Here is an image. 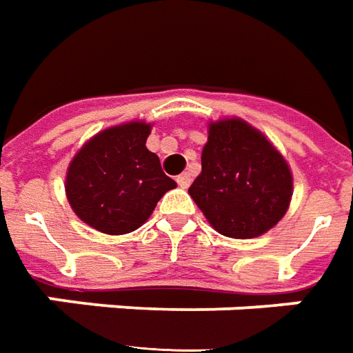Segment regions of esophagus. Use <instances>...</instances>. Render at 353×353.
Segmentation results:
<instances>
[{
    "label": "esophagus",
    "instance_id": "esophagus-1",
    "mask_svg": "<svg viewBox=\"0 0 353 353\" xmlns=\"http://www.w3.org/2000/svg\"><path fill=\"white\" fill-rule=\"evenodd\" d=\"M177 185H179L181 189H187V187L191 185V176H189V174H181V176H177Z\"/></svg>",
    "mask_w": 353,
    "mask_h": 353
}]
</instances>
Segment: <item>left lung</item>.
I'll return each instance as SVG.
<instances>
[{"mask_svg": "<svg viewBox=\"0 0 353 353\" xmlns=\"http://www.w3.org/2000/svg\"><path fill=\"white\" fill-rule=\"evenodd\" d=\"M201 162L189 194L219 235L256 239L287 214L292 199L290 166L246 120L233 117L208 122Z\"/></svg>", "mask_w": 353, "mask_h": 353, "instance_id": "obj_1", "label": "left lung"}]
</instances>
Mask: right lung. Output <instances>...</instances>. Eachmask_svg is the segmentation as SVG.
<instances>
[{"mask_svg":"<svg viewBox=\"0 0 353 353\" xmlns=\"http://www.w3.org/2000/svg\"><path fill=\"white\" fill-rule=\"evenodd\" d=\"M152 124L130 120L101 130L74 154L65 191L74 214L107 235H125L151 218L157 202L177 183L147 149Z\"/></svg>","mask_w":353,"mask_h":353,"instance_id":"1","label":"right lung"}]
</instances>
